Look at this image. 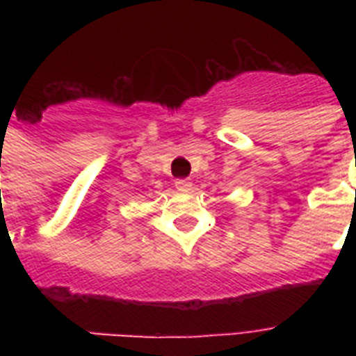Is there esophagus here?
Segmentation results:
<instances>
[{
    "label": "esophagus",
    "mask_w": 356,
    "mask_h": 356,
    "mask_svg": "<svg viewBox=\"0 0 356 356\" xmlns=\"http://www.w3.org/2000/svg\"><path fill=\"white\" fill-rule=\"evenodd\" d=\"M175 188L181 190V192H188L192 188V183H190L188 179H177L175 181Z\"/></svg>",
    "instance_id": "34e87169"
}]
</instances>
